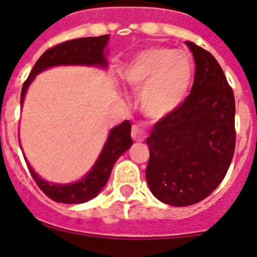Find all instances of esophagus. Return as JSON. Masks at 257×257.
<instances>
[{"instance_id": "esophagus-1", "label": "esophagus", "mask_w": 257, "mask_h": 257, "mask_svg": "<svg viewBox=\"0 0 257 257\" xmlns=\"http://www.w3.org/2000/svg\"><path fill=\"white\" fill-rule=\"evenodd\" d=\"M131 136H133V139L135 142H143L145 139L144 131L139 126H133V128H131Z\"/></svg>"}]
</instances>
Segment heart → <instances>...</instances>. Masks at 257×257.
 Here are the masks:
<instances>
[{
  "instance_id": "heart-1",
  "label": "heart",
  "mask_w": 257,
  "mask_h": 257,
  "mask_svg": "<svg viewBox=\"0 0 257 257\" xmlns=\"http://www.w3.org/2000/svg\"><path fill=\"white\" fill-rule=\"evenodd\" d=\"M121 78L131 90L140 92L143 113L161 119L185 100L193 79L192 59L187 52L170 47H149L127 61Z\"/></svg>"
}]
</instances>
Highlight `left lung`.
<instances>
[{
  "instance_id": "obj_1",
  "label": "left lung",
  "mask_w": 257,
  "mask_h": 257,
  "mask_svg": "<svg viewBox=\"0 0 257 257\" xmlns=\"http://www.w3.org/2000/svg\"><path fill=\"white\" fill-rule=\"evenodd\" d=\"M185 44L196 63L192 91L147 139L149 189L176 207L210 196L225 178L235 148V101L225 74L210 52Z\"/></svg>"
}]
</instances>
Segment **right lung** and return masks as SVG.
<instances>
[{
	"mask_svg": "<svg viewBox=\"0 0 257 257\" xmlns=\"http://www.w3.org/2000/svg\"><path fill=\"white\" fill-rule=\"evenodd\" d=\"M108 41L109 35L99 36V37L77 38V40H70L56 45L45 51L23 85L20 105L23 106L27 90L29 85L33 82L36 76L49 68L59 67V65H87V67L106 68L108 63H106L105 54L108 52L106 50ZM131 145H133L131 123L130 121H123L121 124L113 127L112 130L109 131L108 139L91 170L81 180L69 184H55L44 180L32 169L27 158L24 160L28 165L32 178L35 179L40 189L49 198L55 202H60V203L77 205V203H85L95 198L101 192V189L108 183L114 163L124 152L130 149Z\"/></svg>",
	"mask_w": 257,
	"mask_h": 257,
	"instance_id": "add662e5",
	"label": "right lung"
}]
</instances>
